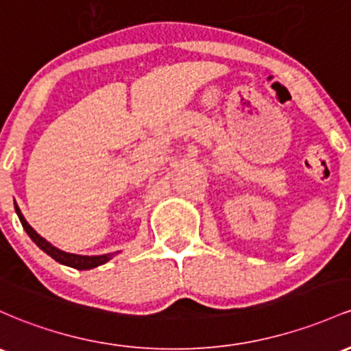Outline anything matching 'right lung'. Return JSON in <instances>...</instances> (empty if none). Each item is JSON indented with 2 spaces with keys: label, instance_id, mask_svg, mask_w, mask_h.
Returning a JSON list of instances; mask_svg holds the SVG:
<instances>
[{
  "label": "right lung",
  "instance_id": "add662e5",
  "mask_svg": "<svg viewBox=\"0 0 351 351\" xmlns=\"http://www.w3.org/2000/svg\"><path fill=\"white\" fill-rule=\"evenodd\" d=\"M14 210H16V215L19 218V221H21L23 228H25V232L28 233V237L32 238V240L40 246L41 250L46 253V255H49L53 258V260H56L58 263L61 265H66V267H71L75 269H91V268H96L99 267V265H105L108 261L111 260L113 256H117L119 252H114V253H106V255H95V256H88V255H76V253H68V252H63V250L56 248V246H53L49 243L48 240H45L41 234H38L32 228V225H29L28 221H26L25 217H23L21 210H19L16 203H14Z\"/></svg>",
  "mask_w": 351,
  "mask_h": 351
}]
</instances>
